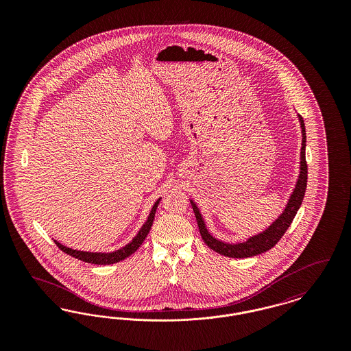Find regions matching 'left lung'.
Instances as JSON below:
<instances>
[{
	"label": "left lung",
	"mask_w": 351,
	"mask_h": 351,
	"mask_svg": "<svg viewBox=\"0 0 351 351\" xmlns=\"http://www.w3.org/2000/svg\"><path fill=\"white\" fill-rule=\"evenodd\" d=\"M301 125V133H302V142H301V160H300V175L298 179V183L295 185V189L288 200V204L284 209L283 213L279 216L278 219H275V222L271 223V226H268L267 229L263 233H259L258 235L250 237L246 242H241V243H225L221 242L216 238H213L205 223L204 219L201 217L200 210L196 206V204L191 200L195 216L197 219V225L200 229L201 237L204 239V242L212 249L221 255L229 256V258H249L254 256L262 252L272 249L283 237L284 233L287 232V229L289 228V225L292 223L293 218L296 216L299 208H300L301 202L305 195V189H306V180H308V166H306V160H305V142H306V135H305V126H304V119L299 116Z\"/></svg>",
	"instance_id": "1"
}]
</instances>
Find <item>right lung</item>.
<instances>
[{
	"label": "right lung",
	"mask_w": 351,
	"mask_h": 351,
	"mask_svg": "<svg viewBox=\"0 0 351 351\" xmlns=\"http://www.w3.org/2000/svg\"><path fill=\"white\" fill-rule=\"evenodd\" d=\"M159 201H160V199L154 204V206L151 209L150 216L147 218V221L145 222V225L141 228V230L134 237L133 241L130 243H128L125 247L114 251V252H88V251L72 250L69 247L63 246L58 241H53V242L56 243V246L63 252H66V254L76 258V259H80L83 262H86V263H92V265H113V263H117L119 261H123L128 256H130L143 243L145 238L147 237V234L150 232L151 226H152L155 212H156V208L159 205Z\"/></svg>",
	"instance_id": "add662e5"
}]
</instances>
